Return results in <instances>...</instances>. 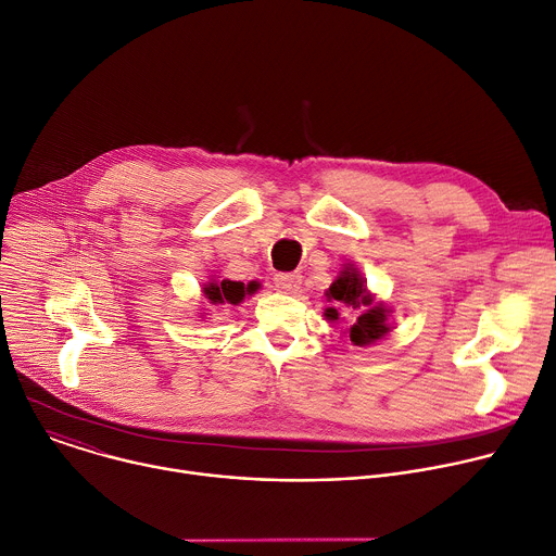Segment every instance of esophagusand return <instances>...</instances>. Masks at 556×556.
I'll return each mask as SVG.
<instances>
[{"label":"esophagus","mask_w":556,"mask_h":556,"mask_svg":"<svg viewBox=\"0 0 556 556\" xmlns=\"http://www.w3.org/2000/svg\"><path fill=\"white\" fill-rule=\"evenodd\" d=\"M275 286L279 292H286V294H296L299 288H301V275L296 273H281L275 277Z\"/></svg>","instance_id":"esophagus-1"}]
</instances>
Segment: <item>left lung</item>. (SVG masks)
<instances>
[{"label":"left lung","instance_id":"obj_1","mask_svg":"<svg viewBox=\"0 0 556 556\" xmlns=\"http://www.w3.org/2000/svg\"><path fill=\"white\" fill-rule=\"evenodd\" d=\"M326 296L332 303L324 312L326 321L330 324L341 321V307L358 312L354 324H350L343 332L348 334L352 345L369 348L389 337V332L393 330V326L389 324L393 309L387 303L376 301V294L367 288L363 273L354 264H343L337 279L326 290Z\"/></svg>","mask_w":556,"mask_h":556}]
</instances>
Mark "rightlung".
Instances as JSON below:
<instances>
[{"label":"right lung","instance_id":"1","mask_svg":"<svg viewBox=\"0 0 556 556\" xmlns=\"http://www.w3.org/2000/svg\"><path fill=\"white\" fill-rule=\"evenodd\" d=\"M260 290V283L257 281H251V283H242V281H230V279H217L215 275L208 277V281L202 286V296L206 305H224V303H230V305H237L242 303L247 296L255 294ZM206 309V307H202ZM202 319L206 316V312H198Z\"/></svg>","mask_w":556,"mask_h":556}]
</instances>
